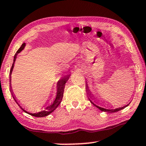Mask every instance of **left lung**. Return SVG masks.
I'll return each instance as SVG.
<instances>
[{"label": "left lung", "mask_w": 146, "mask_h": 146, "mask_svg": "<svg viewBox=\"0 0 146 146\" xmlns=\"http://www.w3.org/2000/svg\"><path fill=\"white\" fill-rule=\"evenodd\" d=\"M86 87H87V91H89V90H88V86H86ZM90 94H88V96H90ZM91 98V97H90ZM89 100H90V102H91V103L92 104H94V105L95 106H96L98 108H99L100 110H101V111H103V112H108V113H111V112H117V111H119V110H122V109H123V108H125V107H127V106H129V104H127V105H125V106H123V107H121V108H116V109H106V108H102V107H100V106H97V105H96L93 102H92V101L91 100H90V98H89Z\"/></svg>", "instance_id": "left-lung-1"}]
</instances>
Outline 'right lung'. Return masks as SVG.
I'll return each mask as SVG.
<instances>
[{"label": "right lung", "mask_w": 146, "mask_h": 146, "mask_svg": "<svg viewBox=\"0 0 146 146\" xmlns=\"http://www.w3.org/2000/svg\"><path fill=\"white\" fill-rule=\"evenodd\" d=\"M25 44L23 43L22 45L21 46V47L19 48V50H18L17 51L16 54H15V56H14V60H13V65L11 67V71H10V75H11V73L13 71V67H14V63H15V61L16 60V58H17V55L18 53H19L20 52H21L22 50L24 48V47H25ZM70 75H67V76L64 77L63 79H62L61 80L58 81V84H57V93H56V99H55V100L54 101V102L52 103L51 105H50L49 106H48L46 108L45 110H43V111H41V112H38V113H29V112H27L26 110H25L23 109L22 107L20 106V105L18 104L17 102V100L15 99V97L13 96V95L12 94L13 96V98L15 100V102H17V104L19 105V106L20 108H21L22 110H23L24 112H26V113H28L29 114H30V115L32 116H34V117H46V116L48 115L51 113V112H52L54 110L56 109V108L58 107V105L60 104V102H61L62 101V97H63V92H64V86H65V84L66 82H67V80L69 79V77ZM10 81H11V76H10ZM11 93L12 92V90H11Z\"/></svg>", "instance_id": "add662e5"}]
</instances>
